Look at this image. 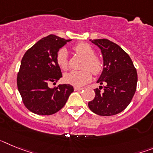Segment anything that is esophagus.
Listing matches in <instances>:
<instances>
[{"label": "esophagus", "instance_id": "obj_1", "mask_svg": "<svg viewBox=\"0 0 153 153\" xmlns=\"http://www.w3.org/2000/svg\"><path fill=\"white\" fill-rule=\"evenodd\" d=\"M83 88L82 87H77V86H74V90L75 91H78V90H82Z\"/></svg>", "mask_w": 153, "mask_h": 153}]
</instances>
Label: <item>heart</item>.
Returning a JSON list of instances; mask_svg holds the SVG:
<instances>
[{
  "mask_svg": "<svg viewBox=\"0 0 153 153\" xmlns=\"http://www.w3.org/2000/svg\"><path fill=\"white\" fill-rule=\"evenodd\" d=\"M74 51L76 53V54L83 58V62L81 67L83 70L67 73L63 76V79L67 83L81 86L91 80L92 74L90 72L94 75L100 74L103 65L100 59L95 56V51L90 44L83 42L79 43L74 47ZM56 62L58 67L62 70L65 71L68 69L69 63L67 50L61 48L58 51L56 56Z\"/></svg>",
  "mask_w": 153,
  "mask_h": 153,
  "instance_id": "heart-1",
  "label": "heart"
}]
</instances>
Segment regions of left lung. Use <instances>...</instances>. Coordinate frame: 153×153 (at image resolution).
Listing matches in <instances>:
<instances>
[{
	"mask_svg": "<svg viewBox=\"0 0 153 153\" xmlns=\"http://www.w3.org/2000/svg\"><path fill=\"white\" fill-rule=\"evenodd\" d=\"M91 41L100 48L103 57V70L97 83L106 86L94 90L95 98L89 102V108L100 116L118 114L134 96L138 80L136 69L130 56L117 44L107 39Z\"/></svg>",
	"mask_w": 153,
	"mask_h": 153,
	"instance_id": "8db88e82",
	"label": "left lung"
}]
</instances>
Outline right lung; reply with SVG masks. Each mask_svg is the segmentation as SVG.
Segmentation results:
<instances>
[{"mask_svg": "<svg viewBox=\"0 0 153 153\" xmlns=\"http://www.w3.org/2000/svg\"><path fill=\"white\" fill-rule=\"evenodd\" d=\"M70 40L51 34L36 42L23 56L17 74V88L24 106L32 113L43 116L56 113L74 92L70 84L49 86L63 76L56 62V53Z\"/></svg>", "mask_w": 153, "mask_h": 153, "instance_id": "right-lung-1", "label": "right lung"}]
</instances>
